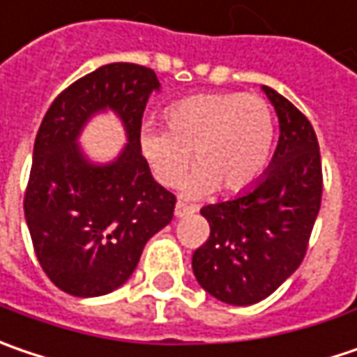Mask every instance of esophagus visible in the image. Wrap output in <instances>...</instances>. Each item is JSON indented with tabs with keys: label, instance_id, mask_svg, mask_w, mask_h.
Instances as JSON below:
<instances>
[{
	"label": "esophagus",
	"instance_id": "1",
	"mask_svg": "<svg viewBox=\"0 0 357 357\" xmlns=\"http://www.w3.org/2000/svg\"><path fill=\"white\" fill-rule=\"evenodd\" d=\"M194 212H196V208H194V206H190V204H185V202H178V204H176V216H178V218L192 216Z\"/></svg>",
	"mask_w": 357,
	"mask_h": 357
}]
</instances>
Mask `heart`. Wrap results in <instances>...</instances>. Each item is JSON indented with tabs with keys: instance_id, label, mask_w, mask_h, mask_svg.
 <instances>
[{
	"instance_id": "b5f03b06",
	"label": "heart",
	"mask_w": 357,
	"mask_h": 357,
	"mask_svg": "<svg viewBox=\"0 0 357 357\" xmlns=\"http://www.w3.org/2000/svg\"><path fill=\"white\" fill-rule=\"evenodd\" d=\"M165 129H145L141 155L161 185L176 188L188 167L198 165L185 194L198 196L218 188L236 194L264 172L275 145L271 105L246 93L192 95L169 105Z\"/></svg>"
}]
</instances>
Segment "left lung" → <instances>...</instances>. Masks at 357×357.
<instances>
[{
    "label": "left lung",
    "mask_w": 357,
    "mask_h": 357,
    "mask_svg": "<svg viewBox=\"0 0 357 357\" xmlns=\"http://www.w3.org/2000/svg\"><path fill=\"white\" fill-rule=\"evenodd\" d=\"M262 91L281 125L271 169L250 192L202 208L210 236L192 257L198 283L230 305L259 303L299 268L324 194L319 143L309 119L277 91Z\"/></svg>",
    "instance_id": "1"
}]
</instances>
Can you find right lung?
<instances>
[{
	"label": "right lung",
	"mask_w": 357,
	"mask_h": 357,
	"mask_svg": "<svg viewBox=\"0 0 357 357\" xmlns=\"http://www.w3.org/2000/svg\"><path fill=\"white\" fill-rule=\"evenodd\" d=\"M158 89L151 68L113 62L66 86L42 119L24 212L40 266L68 295L119 289L145 242L174 218L176 196L153 179L139 149L143 111ZM107 106L123 119L130 145L111 166L96 168L73 141L86 119Z\"/></svg>",
	"instance_id": "obj_1"
}]
</instances>
